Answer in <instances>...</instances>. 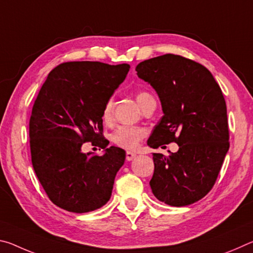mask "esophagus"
Masks as SVG:
<instances>
[{
    "instance_id": "obj_1",
    "label": "esophagus",
    "mask_w": 253,
    "mask_h": 253,
    "mask_svg": "<svg viewBox=\"0 0 253 253\" xmlns=\"http://www.w3.org/2000/svg\"><path fill=\"white\" fill-rule=\"evenodd\" d=\"M136 157V154L132 152H126V160L127 161H132Z\"/></svg>"
}]
</instances>
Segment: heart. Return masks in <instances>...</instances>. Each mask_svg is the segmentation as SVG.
Listing matches in <instances>:
<instances>
[{
    "label": "heart",
    "mask_w": 253,
    "mask_h": 253,
    "mask_svg": "<svg viewBox=\"0 0 253 253\" xmlns=\"http://www.w3.org/2000/svg\"><path fill=\"white\" fill-rule=\"evenodd\" d=\"M152 96L148 92H138L136 95V100L142 108V106ZM101 119L106 125H110L113 123V99H107L101 110ZM146 136V131L144 128L137 126H119L111 134V142L116 146L132 151L138 147L140 142Z\"/></svg>",
    "instance_id": "b5f03b06"
}]
</instances>
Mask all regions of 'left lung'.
<instances>
[{"mask_svg": "<svg viewBox=\"0 0 253 253\" xmlns=\"http://www.w3.org/2000/svg\"><path fill=\"white\" fill-rule=\"evenodd\" d=\"M136 71L155 89L164 113L148 146L176 143L179 147L168 156L153 154V194L172 207L198 202L215 184L230 146L220 85L204 66L177 54L145 60Z\"/></svg>", "mask_w": 253, "mask_h": 253, "instance_id": "left-lung-1", "label": "left lung"}]
</instances>
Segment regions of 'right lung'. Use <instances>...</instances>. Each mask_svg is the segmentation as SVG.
Instances as JSON below:
<instances>
[{
    "label": "right lung",
    "instance_id": "add662e5",
    "mask_svg": "<svg viewBox=\"0 0 253 253\" xmlns=\"http://www.w3.org/2000/svg\"><path fill=\"white\" fill-rule=\"evenodd\" d=\"M129 65L98 61L60 63L50 71L30 117L31 161L51 202L66 211L85 213L108 202L125 151L106 148L101 110L129 71ZM90 141L104 156L84 154Z\"/></svg>",
    "mask_w": 253,
    "mask_h": 253
}]
</instances>
